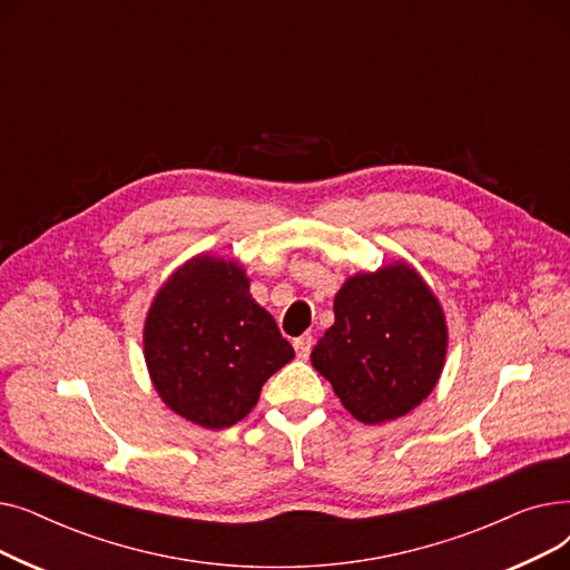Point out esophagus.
Returning <instances> with one entry per match:
<instances>
[{
  "label": "esophagus",
  "mask_w": 570,
  "mask_h": 570,
  "mask_svg": "<svg viewBox=\"0 0 570 570\" xmlns=\"http://www.w3.org/2000/svg\"><path fill=\"white\" fill-rule=\"evenodd\" d=\"M293 346H295V353H297V357H309V353H312V346H314V337H312V335H303V337H297V340L293 342Z\"/></svg>",
  "instance_id": "obj_1"
}]
</instances>
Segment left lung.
<instances>
[{"instance_id":"1","label":"left lung","mask_w":570,"mask_h":570,"mask_svg":"<svg viewBox=\"0 0 570 570\" xmlns=\"http://www.w3.org/2000/svg\"><path fill=\"white\" fill-rule=\"evenodd\" d=\"M445 318L428 284L406 263L355 275L335 295V323L312 365L361 423L406 415L439 381Z\"/></svg>"}]
</instances>
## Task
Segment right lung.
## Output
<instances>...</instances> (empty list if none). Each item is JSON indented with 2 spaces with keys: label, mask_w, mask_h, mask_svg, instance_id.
Listing matches in <instances>:
<instances>
[{
  "label": "right lung",
  "mask_w": 570,
  "mask_h": 570,
  "mask_svg": "<svg viewBox=\"0 0 570 570\" xmlns=\"http://www.w3.org/2000/svg\"><path fill=\"white\" fill-rule=\"evenodd\" d=\"M293 357L275 318L249 295L243 267L198 256L164 284L145 321V361L161 400L187 421L224 430L256 406Z\"/></svg>",
  "instance_id": "right-lung-1"
}]
</instances>
